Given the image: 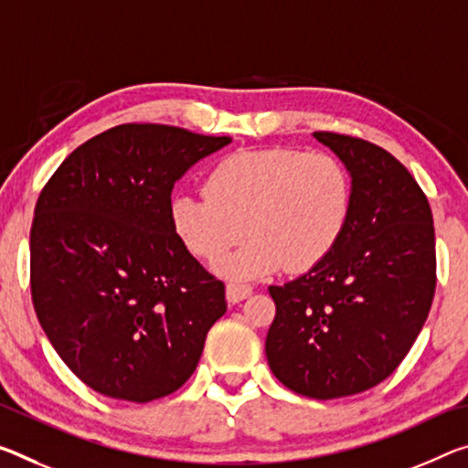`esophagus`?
Wrapping results in <instances>:
<instances>
[{"label":"esophagus","mask_w":468,"mask_h":468,"mask_svg":"<svg viewBox=\"0 0 468 468\" xmlns=\"http://www.w3.org/2000/svg\"><path fill=\"white\" fill-rule=\"evenodd\" d=\"M251 295L250 285H239V283H229L227 285V302L229 303H239Z\"/></svg>","instance_id":"obj_1"}]
</instances>
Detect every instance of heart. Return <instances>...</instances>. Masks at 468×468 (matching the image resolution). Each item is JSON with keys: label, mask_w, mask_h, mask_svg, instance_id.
I'll list each match as a JSON object with an SVG mask.
<instances>
[{"label": "heart", "mask_w": 468, "mask_h": 468, "mask_svg": "<svg viewBox=\"0 0 468 468\" xmlns=\"http://www.w3.org/2000/svg\"><path fill=\"white\" fill-rule=\"evenodd\" d=\"M350 204V175L335 155L293 147L241 150L210 170L206 196L173 197L170 225L202 261L225 254L246 231L250 239L214 271L254 279L281 266L303 272L323 262L344 233Z\"/></svg>", "instance_id": "obj_1"}]
</instances>
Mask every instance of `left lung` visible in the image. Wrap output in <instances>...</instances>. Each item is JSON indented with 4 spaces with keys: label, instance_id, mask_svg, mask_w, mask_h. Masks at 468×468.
Segmentation results:
<instances>
[{
    "label": "left lung",
    "instance_id": "left-lung-1",
    "mask_svg": "<svg viewBox=\"0 0 468 468\" xmlns=\"http://www.w3.org/2000/svg\"><path fill=\"white\" fill-rule=\"evenodd\" d=\"M313 137L350 175V217L323 262L269 287L277 314L264 350L285 388L333 399L388 379L419 337L435 293V231L425 194L389 152Z\"/></svg>",
    "mask_w": 468,
    "mask_h": 468
}]
</instances>
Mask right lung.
<instances>
[{"label":"right lung","mask_w":468,"mask_h":468,"mask_svg":"<svg viewBox=\"0 0 468 468\" xmlns=\"http://www.w3.org/2000/svg\"><path fill=\"white\" fill-rule=\"evenodd\" d=\"M229 144L121 124L79 145L37 199L35 313L66 367L101 396L144 404L173 394L227 313L222 281L170 225V194Z\"/></svg>","instance_id":"add662e5"}]
</instances>
